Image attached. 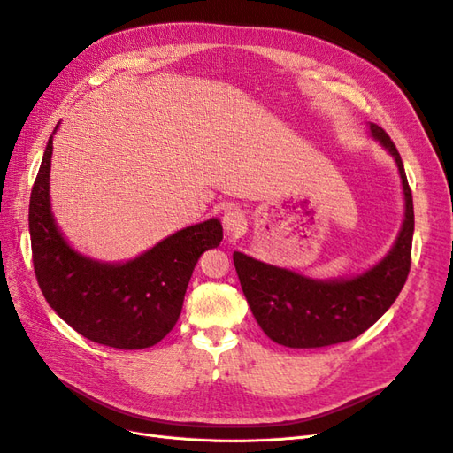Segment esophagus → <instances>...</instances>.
Wrapping results in <instances>:
<instances>
[{
    "mask_svg": "<svg viewBox=\"0 0 453 453\" xmlns=\"http://www.w3.org/2000/svg\"><path fill=\"white\" fill-rule=\"evenodd\" d=\"M223 225L228 234H243L245 226H248V219L245 213L238 208H230L223 215Z\"/></svg>",
    "mask_w": 453,
    "mask_h": 453,
    "instance_id": "esophagus-1",
    "label": "esophagus"
}]
</instances>
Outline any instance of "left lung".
Here are the masks:
<instances>
[{"instance_id":"1","label":"left lung","mask_w":453,"mask_h":453,"mask_svg":"<svg viewBox=\"0 0 453 453\" xmlns=\"http://www.w3.org/2000/svg\"><path fill=\"white\" fill-rule=\"evenodd\" d=\"M368 132L395 158L404 195L401 230L380 263L351 278L313 280L240 251L232 255L255 319L276 344L310 349L357 338L391 308L406 283L414 236L412 193L389 135L374 122Z\"/></svg>"}]
</instances>
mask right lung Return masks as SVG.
<instances>
[{
  "label": "right lung",
  "instance_id": "1",
  "mask_svg": "<svg viewBox=\"0 0 453 453\" xmlns=\"http://www.w3.org/2000/svg\"><path fill=\"white\" fill-rule=\"evenodd\" d=\"M60 122L54 128L57 134ZM52 135L30 196V238L39 289L49 306L96 344L143 349L180 319L187 285L203 251L223 240L217 217L177 230L127 263H102L75 251L50 210Z\"/></svg>",
  "mask_w": 453,
  "mask_h": 453
}]
</instances>
